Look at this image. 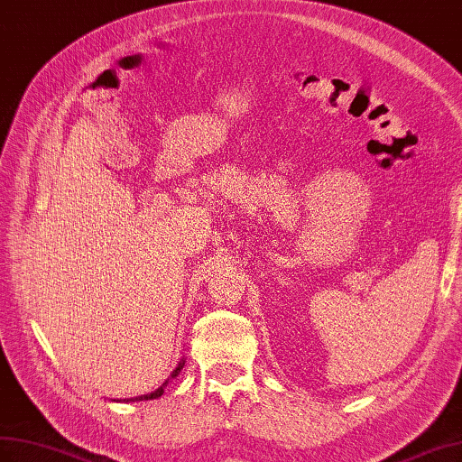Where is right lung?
I'll use <instances>...</instances> for the list:
<instances>
[{
  "label": "right lung",
  "mask_w": 462,
  "mask_h": 462,
  "mask_svg": "<svg viewBox=\"0 0 462 462\" xmlns=\"http://www.w3.org/2000/svg\"><path fill=\"white\" fill-rule=\"evenodd\" d=\"M183 365H185V361H181L180 365H177L175 366V371L171 373V378H175L177 374H180L181 373V369H183ZM165 384H168V383H163L160 388H156V390H153V393H150V394H144V396H136V398H128L126 402H138V400H153V398H160L162 394H163V386Z\"/></svg>",
  "instance_id": "add662e5"
}]
</instances>
